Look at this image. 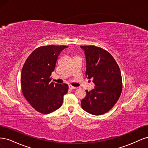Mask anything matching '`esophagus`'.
Listing matches in <instances>:
<instances>
[{"instance_id":"1","label":"esophagus","mask_w":148,"mask_h":148,"mask_svg":"<svg viewBox=\"0 0 148 148\" xmlns=\"http://www.w3.org/2000/svg\"><path fill=\"white\" fill-rule=\"evenodd\" d=\"M69 88L71 89H77V87L73 86H71V85H69Z\"/></svg>"}]
</instances>
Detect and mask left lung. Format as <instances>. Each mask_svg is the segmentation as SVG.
I'll return each instance as SVG.
<instances>
[{"instance_id": "8db88e82", "label": "left lung", "mask_w": 148, "mask_h": 148, "mask_svg": "<svg viewBox=\"0 0 148 148\" xmlns=\"http://www.w3.org/2000/svg\"><path fill=\"white\" fill-rule=\"evenodd\" d=\"M86 56V75L92 78L95 88L86 90L82 107L95 115L109 111L119 100L122 90V79L117 62L110 53L95 46H80Z\"/></svg>"}]
</instances>
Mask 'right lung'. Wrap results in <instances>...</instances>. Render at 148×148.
Instances as JSON below:
<instances>
[{"label":"right lung","mask_w":148,"mask_h":148,"mask_svg":"<svg viewBox=\"0 0 148 148\" xmlns=\"http://www.w3.org/2000/svg\"><path fill=\"white\" fill-rule=\"evenodd\" d=\"M66 46L39 47L25 61L21 74V89L25 99L39 112L48 114L62 106L67 93L66 84L51 83V73Z\"/></svg>","instance_id":"1"}]
</instances>
